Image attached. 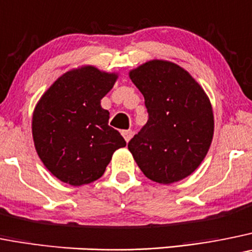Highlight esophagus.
Returning <instances> with one entry per match:
<instances>
[{
  "mask_svg": "<svg viewBox=\"0 0 252 252\" xmlns=\"http://www.w3.org/2000/svg\"><path fill=\"white\" fill-rule=\"evenodd\" d=\"M121 133H122V136H124L125 140H126V142L130 141L131 137H132V131L131 130H122Z\"/></svg>",
  "mask_w": 252,
  "mask_h": 252,
  "instance_id": "esophagus-1",
  "label": "esophagus"
}]
</instances>
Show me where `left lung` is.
I'll use <instances>...</instances> for the list:
<instances>
[{
    "label": "left lung",
    "mask_w": 252,
    "mask_h": 252,
    "mask_svg": "<svg viewBox=\"0 0 252 252\" xmlns=\"http://www.w3.org/2000/svg\"><path fill=\"white\" fill-rule=\"evenodd\" d=\"M145 97L149 121L128 142L147 179L170 185L190 176L204 161L214 137L210 98L179 64L151 60L128 73Z\"/></svg>",
    "instance_id": "8db88e82"
}]
</instances>
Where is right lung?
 <instances>
[{
    "instance_id": "1",
    "label": "right lung",
    "mask_w": 252,
    "mask_h": 252,
    "mask_svg": "<svg viewBox=\"0 0 252 252\" xmlns=\"http://www.w3.org/2000/svg\"><path fill=\"white\" fill-rule=\"evenodd\" d=\"M119 73L81 66L60 76L41 96L32 115L34 149L51 174L72 186L100 179L116 150L126 146L108 126L101 100Z\"/></svg>"
}]
</instances>
